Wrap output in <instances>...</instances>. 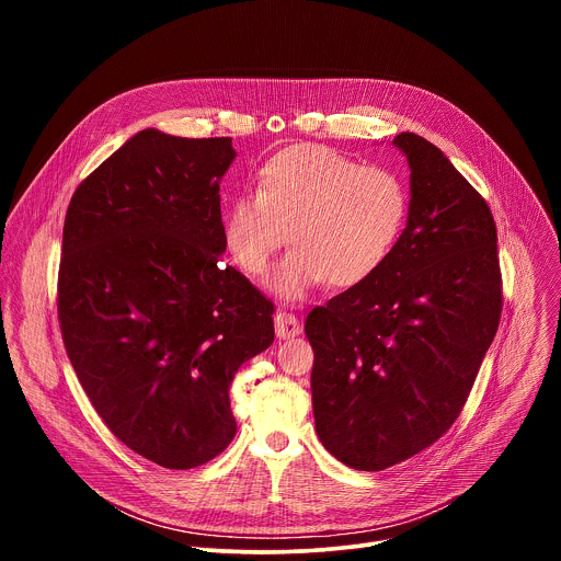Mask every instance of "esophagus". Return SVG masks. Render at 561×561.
I'll return each mask as SVG.
<instances>
[{"instance_id":"1","label":"esophagus","mask_w":561,"mask_h":561,"mask_svg":"<svg viewBox=\"0 0 561 561\" xmlns=\"http://www.w3.org/2000/svg\"><path fill=\"white\" fill-rule=\"evenodd\" d=\"M275 333H277L279 340H290V337L299 335V333H301V324H299L297 314L286 312V310H279V312L275 314Z\"/></svg>"}]
</instances>
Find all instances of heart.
<instances>
[{
	"label": "heart",
	"mask_w": 561,
	"mask_h": 561,
	"mask_svg": "<svg viewBox=\"0 0 561 561\" xmlns=\"http://www.w3.org/2000/svg\"><path fill=\"white\" fill-rule=\"evenodd\" d=\"M409 217V191L397 173L362 167L322 146L277 150L257 171L255 193L237 195L224 217L226 247L244 273L262 277L286 255L273 288L299 299L327 282L353 288L390 257Z\"/></svg>",
	"instance_id": "obj_1"
}]
</instances>
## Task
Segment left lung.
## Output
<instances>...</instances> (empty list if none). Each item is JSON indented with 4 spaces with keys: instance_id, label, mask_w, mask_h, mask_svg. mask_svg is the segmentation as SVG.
I'll return each mask as SVG.
<instances>
[{
    "instance_id": "1",
    "label": "left lung",
    "mask_w": 561,
    "mask_h": 561,
    "mask_svg": "<svg viewBox=\"0 0 561 561\" xmlns=\"http://www.w3.org/2000/svg\"><path fill=\"white\" fill-rule=\"evenodd\" d=\"M409 224L383 266L306 317L312 413L331 455L383 470L459 417L500 327L497 228L486 199L415 133Z\"/></svg>"
}]
</instances>
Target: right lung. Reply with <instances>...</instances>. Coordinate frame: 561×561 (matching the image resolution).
I'll return each instance as SVG.
<instances>
[{
  "label": "right lung",
  "mask_w": 561,
  "mask_h": 561,
  "mask_svg": "<svg viewBox=\"0 0 561 561\" xmlns=\"http://www.w3.org/2000/svg\"><path fill=\"white\" fill-rule=\"evenodd\" d=\"M230 137L146 128L72 193L57 275L66 355L108 431L173 470L234 437L230 381L275 340V306L224 266Z\"/></svg>",
  "instance_id": "right-lung-1"
}]
</instances>
